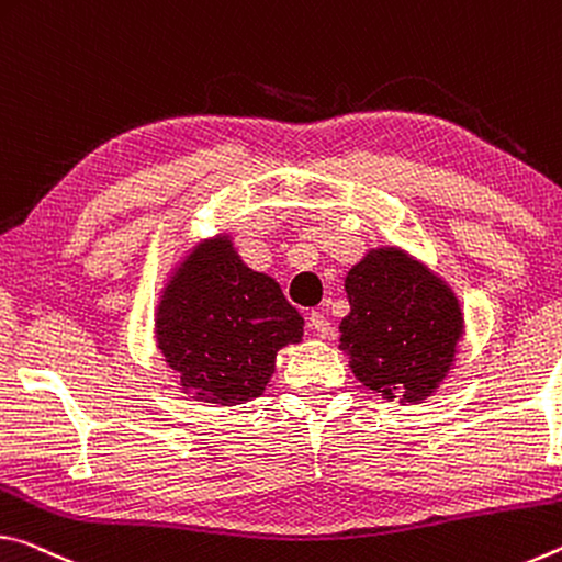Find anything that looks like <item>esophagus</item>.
<instances>
[{
    "label": "esophagus",
    "instance_id": "34e87169",
    "mask_svg": "<svg viewBox=\"0 0 562 562\" xmlns=\"http://www.w3.org/2000/svg\"><path fill=\"white\" fill-rule=\"evenodd\" d=\"M308 326L318 338H330V334H334V326H330V321L321 314V311H314V314L308 316Z\"/></svg>",
    "mask_w": 562,
    "mask_h": 562
}]
</instances>
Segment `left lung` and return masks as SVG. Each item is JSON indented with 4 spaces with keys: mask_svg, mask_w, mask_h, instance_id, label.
Returning a JSON list of instances; mask_svg holds the SVG:
<instances>
[{
    "mask_svg": "<svg viewBox=\"0 0 562 562\" xmlns=\"http://www.w3.org/2000/svg\"><path fill=\"white\" fill-rule=\"evenodd\" d=\"M351 314L341 348L366 389L418 403L456 361L463 314L456 293L398 248H375L346 276Z\"/></svg>",
    "mask_w": 562,
    "mask_h": 562,
    "instance_id": "left-lung-1",
    "label": "left lung"
}]
</instances>
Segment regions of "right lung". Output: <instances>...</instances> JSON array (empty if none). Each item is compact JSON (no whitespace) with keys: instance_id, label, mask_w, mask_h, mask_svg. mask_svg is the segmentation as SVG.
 <instances>
[{"instance_id":"add662e5","label":"right lung","mask_w":562,"mask_h":562,"mask_svg":"<svg viewBox=\"0 0 562 562\" xmlns=\"http://www.w3.org/2000/svg\"><path fill=\"white\" fill-rule=\"evenodd\" d=\"M301 336L303 318L279 283L248 269L228 238L194 248L156 311V344L183 393L218 406L259 398L279 348Z\"/></svg>"}]
</instances>
